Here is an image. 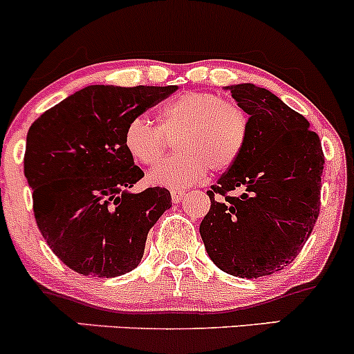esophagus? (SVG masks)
I'll return each instance as SVG.
<instances>
[{
  "label": "esophagus",
  "mask_w": 354,
  "mask_h": 354,
  "mask_svg": "<svg viewBox=\"0 0 354 354\" xmlns=\"http://www.w3.org/2000/svg\"><path fill=\"white\" fill-rule=\"evenodd\" d=\"M172 203L174 204H178L182 201V199H184V196H185V192L184 191H172Z\"/></svg>",
  "instance_id": "obj_1"
}]
</instances>
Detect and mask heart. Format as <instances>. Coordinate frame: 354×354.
<instances>
[{"label": "heart", "mask_w": 354, "mask_h": 354, "mask_svg": "<svg viewBox=\"0 0 354 354\" xmlns=\"http://www.w3.org/2000/svg\"><path fill=\"white\" fill-rule=\"evenodd\" d=\"M176 137L177 153L151 170L148 180L184 189L206 170L225 172L242 155L249 136V118L239 105L206 92L182 93L160 109V127L143 115L124 129V148L134 162L155 165L163 155L165 134Z\"/></svg>", "instance_id": "b5f03b06"}]
</instances>
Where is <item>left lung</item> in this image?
I'll return each instance as SVG.
<instances>
[{"instance_id": "obj_1", "label": "left lung", "mask_w": 354, "mask_h": 354, "mask_svg": "<svg viewBox=\"0 0 354 354\" xmlns=\"http://www.w3.org/2000/svg\"><path fill=\"white\" fill-rule=\"evenodd\" d=\"M225 90L249 114V136L239 160L207 191L211 207L199 233L221 271L261 278L291 264L315 227L322 145L310 122L269 90L254 83ZM236 188L240 196H226Z\"/></svg>"}]
</instances>
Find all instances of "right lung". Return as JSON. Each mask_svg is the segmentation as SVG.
Masks as SVG:
<instances>
[{
	"label": "right lung",
	"instance_id": "obj_1",
	"mask_svg": "<svg viewBox=\"0 0 354 354\" xmlns=\"http://www.w3.org/2000/svg\"><path fill=\"white\" fill-rule=\"evenodd\" d=\"M176 90L90 85L28 129L24 170L35 221L73 271L115 278L143 259L148 232L172 207V198L165 187L131 192L145 174L124 148V129Z\"/></svg>",
	"mask_w": 354,
	"mask_h": 354
}]
</instances>
